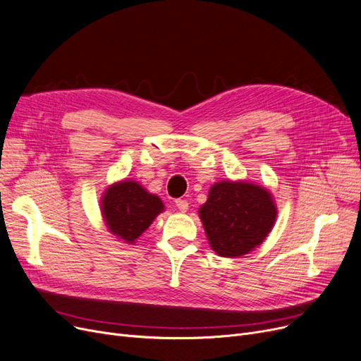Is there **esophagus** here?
I'll use <instances>...</instances> for the list:
<instances>
[{
    "label": "esophagus",
    "instance_id": "esophagus-1",
    "mask_svg": "<svg viewBox=\"0 0 361 361\" xmlns=\"http://www.w3.org/2000/svg\"><path fill=\"white\" fill-rule=\"evenodd\" d=\"M174 204H176L178 211H180V212H187V209H188V202L185 199H178L176 202H174Z\"/></svg>",
    "mask_w": 361,
    "mask_h": 361
}]
</instances>
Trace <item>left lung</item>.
<instances>
[{"label": "left lung", "mask_w": 361, "mask_h": 361, "mask_svg": "<svg viewBox=\"0 0 361 361\" xmlns=\"http://www.w3.org/2000/svg\"><path fill=\"white\" fill-rule=\"evenodd\" d=\"M204 232L218 256L238 257L264 243L277 209L271 194L248 182H216L199 211Z\"/></svg>", "instance_id": "left-lung-1"}]
</instances>
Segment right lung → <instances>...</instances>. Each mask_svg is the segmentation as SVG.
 <instances>
[{
  "label": "right lung",
  "mask_w": 361,
  "mask_h": 361,
  "mask_svg": "<svg viewBox=\"0 0 361 361\" xmlns=\"http://www.w3.org/2000/svg\"><path fill=\"white\" fill-rule=\"evenodd\" d=\"M164 209L161 199L134 180L111 185L104 194L102 214L110 232L133 244Z\"/></svg>",
  "instance_id": "right-lung-1"
}]
</instances>
